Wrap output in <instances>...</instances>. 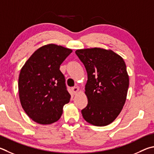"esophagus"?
I'll list each match as a JSON object with an SVG mask.
<instances>
[{"instance_id": "esophagus-1", "label": "esophagus", "mask_w": 154, "mask_h": 154, "mask_svg": "<svg viewBox=\"0 0 154 154\" xmlns=\"http://www.w3.org/2000/svg\"><path fill=\"white\" fill-rule=\"evenodd\" d=\"M71 89L74 94H75L76 93H77L78 91H79V88H78V87H73V88H71Z\"/></svg>"}]
</instances>
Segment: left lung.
Listing matches in <instances>:
<instances>
[{
    "instance_id": "8db88e82",
    "label": "left lung",
    "mask_w": 154,
    "mask_h": 154,
    "mask_svg": "<svg viewBox=\"0 0 154 154\" xmlns=\"http://www.w3.org/2000/svg\"><path fill=\"white\" fill-rule=\"evenodd\" d=\"M75 53L88 73L85 93L88 103L82 110L85 121L103 127L112 122L127 98L129 79L125 63L111 50H77Z\"/></svg>"
}]
</instances>
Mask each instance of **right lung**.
<instances>
[{"label": "right lung", "instance_id": "add662e5", "mask_svg": "<svg viewBox=\"0 0 154 154\" xmlns=\"http://www.w3.org/2000/svg\"><path fill=\"white\" fill-rule=\"evenodd\" d=\"M72 50L50 44L33 52L21 69L18 88L21 104L33 121L49 125L59 120L71 95L60 65Z\"/></svg>", "mask_w": 154, "mask_h": 154}]
</instances>
